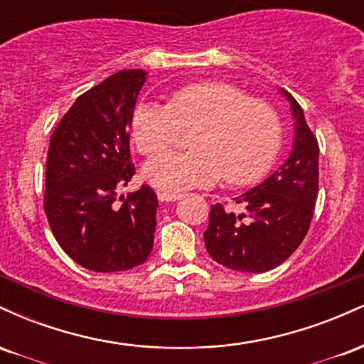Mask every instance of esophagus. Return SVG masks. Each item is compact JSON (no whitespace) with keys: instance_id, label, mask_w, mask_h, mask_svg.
Listing matches in <instances>:
<instances>
[{"instance_id":"esophagus-1","label":"esophagus","mask_w":364,"mask_h":364,"mask_svg":"<svg viewBox=\"0 0 364 364\" xmlns=\"http://www.w3.org/2000/svg\"><path fill=\"white\" fill-rule=\"evenodd\" d=\"M157 198L161 200V202L169 203V202H176V200L181 198V195H176V193H168V191H159V193H157Z\"/></svg>"}]
</instances>
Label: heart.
I'll return each mask as SVG.
<instances>
[{
  "instance_id": "1",
  "label": "heart",
  "mask_w": 364,
  "mask_h": 364,
  "mask_svg": "<svg viewBox=\"0 0 364 364\" xmlns=\"http://www.w3.org/2000/svg\"><path fill=\"white\" fill-rule=\"evenodd\" d=\"M193 127L191 153L157 154L144 166L150 185L176 193L224 176L245 186L265 176L282 147V121L272 104L228 82L185 83L166 106L141 101L132 111V139L144 156L172 146Z\"/></svg>"
}]
</instances>
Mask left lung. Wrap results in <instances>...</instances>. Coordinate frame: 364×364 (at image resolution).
I'll list each match as a JSON object with an SVG mask.
<instances>
[{
	"instance_id": "1",
	"label": "left lung",
	"mask_w": 364,
	"mask_h": 364,
	"mask_svg": "<svg viewBox=\"0 0 364 364\" xmlns=\"http://www.w3.org/2000/svg\"><path fill=\"white\" fill-rule=\"evenodd\" d=\"M296 118L289 159L265 181L236 196L243 214L224 203L212 205L203 232L207 252L220 265L237 272L272 270L296 252L310 229L318 195V141L303 109L286 94Z\"/></svg>"
}]
</instances>
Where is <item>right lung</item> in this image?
Returning a JSON list of instances; mask_svg holds the SVG:
<instances>
[{"label": "right lung", "instance_id": "obj_1", "mask_svg": "<svg viewBox=\"0 0 364 364\" xmlns=\"http://www.w3.org/2000/svg\"><path fill=\"white\" fill-rule=\"evenodd\" d=\"M144 82V70H123L83 92L49 141V228L63 252L94 272L133 269L152 252L159 205L152 188L141 185L116 203V191L135 174L128 128Z\"/></svg>", "mask_w": 364, "mask_h": 364}]
</instances>
